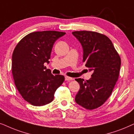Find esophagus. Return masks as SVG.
I'll list each match as a JSON object with an SVG mask.
<instances>
[{
	"mask_svg": "<svg viewBox=\"0 0 134 134\" xmlns=\"http://www.w3.org/2000/svg\"><path fill=\"white\" fill-rule=\"evenodd\" d=\"M73 80L72 78L69 77V76H65V81H71V80Z\"/></svg>",
	"mask_w": 134,
	"mask_h": 134,
	"instance_id": "esophagus-1",
	"label": "esophagus"
}]
</instances>
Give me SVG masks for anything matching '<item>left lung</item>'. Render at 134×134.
Wrapping results in <instances>:
<instances>
[{
    "label": "left lung",
    "mask_w": 134,
    "mask_h": 134,
    "mask_svg": "<svg viewBox=\"0 0 134 134\" xmlns=\"http://www.w3.org/2000/svg\"><path fill=\"white\" fill-rule=\"evenodd\" d=\"M72 34L81 44L83 62L92 72L89 80L75 79L80 86L75 102L86 109H96L105 102L113 91L119 77L120 56L106 35L86 31H75Z\"/></svg>",
    "instance_id": "obj_1"
}]
</instances>
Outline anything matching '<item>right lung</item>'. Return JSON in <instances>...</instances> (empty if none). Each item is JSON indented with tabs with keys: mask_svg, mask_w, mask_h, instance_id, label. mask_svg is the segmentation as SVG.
I'll use <instances>...</instances> for the list:
<instances>
[{
	"mask_svg": "<svg viewBox=\"0 0 134 134\" xmlns=\"http://www.w3.org/2000/svg\"><path fill=\"white\" fill-rule=\"evenodd\" d=\"M65 34L53 31L34 32L19 41L12 55V74L18 91L25 100L34 106L51 102L54 94L65 80L53 75L48 64L53 44Z\"/></svg>",
	"mask_w": 134,
	"mask_h": 134,
	"instance_id": "1",
	"label": "right lung"
}]
</instances>
